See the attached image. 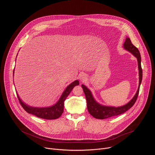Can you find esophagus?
Segmentation results:
<instances>
[{
    "mask_svg": "<svg viewBox=\"0 0 155 155\" xmlns=\"http://www.w3.org/2000/svg\"><path fill=\"white\" fill-rule=\"evenodd\" d=\"M86 74H80V75H79V79L80 80V81H84L86 79Z\"/></svg>",
    "mask_w": 155,
    "mask_h": 155,
    "instance_id": "esophagus-1",
    "label": "esophagus"
}]
</instances>
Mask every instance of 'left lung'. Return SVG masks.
Wrapping results in <instances>:
<instances>
[{
    "label": "left lung",
    "instance_id": "8db88e82",
    "mask_svg": "<svg viewBox=\"0 0 155 155\" xmlns=\"http://www.w3.org/2000/svg\"><path fill=\"white\" fill-rule=\"evenodd\" d=\"M123 48L133 54L137 59L138 62V69H139V83L137 91L132 98L127 104L115 107L112 106H106L98 103L95 99L94 98L91 91L84 84H81V87L83 90L84 93L85 94L86 102H87V108L89 113L94 118L97 119H106L112 117L117 116L121 115L131 108L135 104L137 96L139 93L140 86L142 80V69L141 67V57L139 50L132 43L130 38L126 37V40L123 44Z\"/></svg>",
    "mask_w": 155,
    "mask_h": 155
}]
</instances>
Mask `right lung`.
<instances>
[{
    "instance_id": "right-lung-1",
    "label": "right lung",
    "mask_w": 155,
    "mask_h": 155,
    "mask_svg": "<svg viewBox=\"0 0 155 155\" xmlns=\"http://www.w3.org/2000/svg\"><path fill=\"white\" fill-rule=\"evenodd\" d=\"M14 72H15L13 71V75H14ZM78 84H79L78 80H75L72 83H71L69 85L67 86V87L65 88V90L62 93L58 101L54 105L50 107H34L29 106V105L25 103L23 101H22L20 97H19L18 93L16 94H17V96L19 99V101L20 102V104L28 113L43 119L54 120L59 118L61 116V115L64 112V103L65 100L69 95L73 88L75 86H77Z\"/></svg>"
}]
</instances>
